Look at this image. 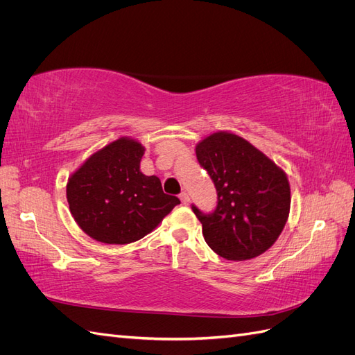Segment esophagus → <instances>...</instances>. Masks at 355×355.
<instances>
[{
    "instance_id": "obj_1",
    "label": "esophagus",
    "mask_w": 355,
    "mask_h": 355,
    "mask_svg": "<svg viewBox=\"0 0 355 355\" xmlns=\"http://www.w3.org/2000/svg\"><path fill=\"white\" fill-rule=\"evenodd\" d=\"M179 198H180V201H182V204H185V206H188L189 204V196L187 194V192H182V194L179 196Z\"/></svg>"
}]
</instances>
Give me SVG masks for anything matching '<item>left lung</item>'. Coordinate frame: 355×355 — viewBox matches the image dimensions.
<instances>
[{
  "instance_id": "left-lung-1",
  "label": "left lung",
  "mask_w": 355,
  "mask_h": 355,
  "mask_svg": "<svg viewBox=\"0 0 355 355\" xmlns=\"http://www.w3.org/2000/svg\"><path fill=\"white\" fill-rule=\"evenodd\" d=\"M196 154L218 192L216 209L209 214L192 204L210 249L228 261L266 252L288 218L290 185L284 171L245 139L228 132L202 139Z\"/></svg>"
}]
</instances>
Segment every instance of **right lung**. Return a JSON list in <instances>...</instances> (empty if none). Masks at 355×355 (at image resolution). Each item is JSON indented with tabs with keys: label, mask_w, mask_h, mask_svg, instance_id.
<instances>
[{
	"label": "right lung",
	"mask_w": 355,
	"mask_h": 355,
	"mask_svg": "<svg viewBox=\"0 0 355 355\" xmlns=\"http://www.w3.org/2000/svg\"><path fill=\"white\" fill-rule=\"evenodd\" d=\"M145 148L120 137L93 154L69 178L67 198L78 227L106 244H128L144 239L180 204L167 196L157 176H145Z\"/></svg>",
	"instance_id": "1"
}]
</instances>
